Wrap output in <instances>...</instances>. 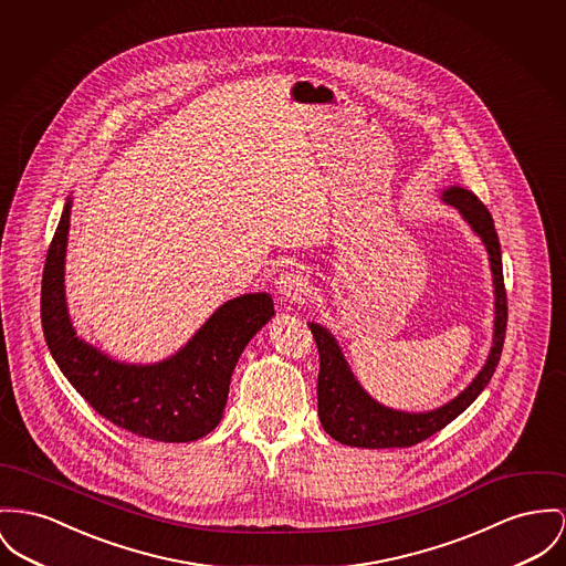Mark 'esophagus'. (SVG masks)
I'll use <instances>...</instances> for the list:
<instances>
[{
	"label": "esophagus",
	"mask_w": 566,
	"mask_h": 566,
	"mask_svg": "<svg viewBox=\"0 0 566 566\" xmlns=\"http://www.w3.org/2000/svg\"><path fill=\"white\" fill-rule=\"evenodd\" d=\"M274 290H276V294H281V298L296 301V298H302L308 292V276L298 268L283 270L274 279Z\"/></svg>",
	"instance_id": "obj_1"
}]
</instances>
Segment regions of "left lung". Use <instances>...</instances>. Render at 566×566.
I'll use <instances>...</instances> for the list:
<instances>
[{"mask_svg":"<svg viewBox=\"0 0 566 566\" xmlns=\"http://www.w3.org/2000/svg\"><path fill=\"white\" fill-rule=\"evenodd\" d=\"M442 199L452 206L472 231L481 238L490 255L493 276V345L483 369L449 403L429 412H403L376 401L352 374L335 335L308 322L313 339L319 352L317 376V415L324 431L340 444L358 449H406L427 440L444 429L451 420L474 403L485 390L500 363L504 335H506V292L502 276L500 240L493 227L490 210L472 190L449 187L442 190Z\"/></svg>","mask_w":566,"mask_h":566,"instance_id":"1","label":"left lung"}]
</instances>
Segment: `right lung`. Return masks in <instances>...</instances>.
I'll list each match as a JSON object with an SVG mask.
<instances>
[{
	"mask_svg": "<svg viewBox=\"0 0 566 566\" xmlns=\"http://www.w3.org/2000/svg\"><path fill=\"white\" fill-rule=\"evenodd\" d=\"M73 197L66 199L42 270V333L60 371L109 422L156 442H192L223 418L229 381L247 343L270 317V294H242L221 304L174 356L130 365L76 335L69 315L64 265Z\"/></svg>",
	"mask_w": 566,
	"mask_h": 566,
	"instance_id": "add662e5",
	"label": "right lung"
}]
</instances>
